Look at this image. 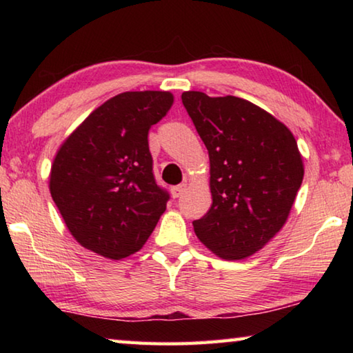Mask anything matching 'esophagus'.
<instances>
[{"label":"esophagus","instance_id":"1","mask_svg":"<svg viewBox=\"0 0 353 353\" xmlns=\"http://www.w3.org/2000/svg\"><path fill=\"white\" fill-rule=\"evenodd\" d=\"M185 190H187V185H185V183L177 185V187H172V188H171V196H172V198H174V199L181 198Z\"/></svg>","mask_w":353,"mask_h":353}]
</instances>
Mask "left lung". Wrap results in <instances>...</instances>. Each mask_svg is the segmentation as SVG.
<instances>
[{
	"instance_id": "1",
	"label": "left lung",
	"mask_w": 353,
	"mask_h": 353,
	"mask_svg": "<svg viewBox=\"0 0 353 353\" xmlns=\"http://www.w3.org/2000/svg\"><path fill=\"white\" fill-rule=\"evenodd\" d=\"M182 103L210 159L213 202L194 234L221 259H246L285 225L302 185L294 135L243 98L183 92Z\"/></svg>"
}]
</instances>
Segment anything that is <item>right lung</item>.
Returning a JSON list of instances; mask_svg holds the SVG:
<instances>
[{
  "label": "right lung",
  "mask_w": 353,
  "mask_h": 353,
  "mask_svg": "<svg viewBox=\"0 0 353 353\" xmlns=\"http://www.w3.org/2000/svg\"><path fill=\"white\" fill-rule=\"evenodd\" d=\"M174 103L170 92H124L94 109L59 148L50 191L70 234L121 260L143 248L170 196L155 183L148 132Z\"/></svg>",
  "instance_id": "add662e5"
}]
</instances>
